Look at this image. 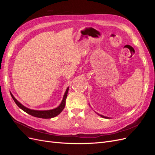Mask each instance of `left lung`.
Returning a JSON list of instances; mask_svg holds the SVG:
<instances>
[{"label":"left lung","mask_w":155,"mask_h":155,"mask_svg":"<svg viewBox=\"0 0 155 155\" xmlns=\"http://www.w3.org/2000/svg\"><path fill=\"white\" fill-rule=\"evenodd\" d=\"M101 117H103V118H107V117H105V116H102V115H100Z\"/></svg>","instance_id":"left-lung-1"}]
</instances>
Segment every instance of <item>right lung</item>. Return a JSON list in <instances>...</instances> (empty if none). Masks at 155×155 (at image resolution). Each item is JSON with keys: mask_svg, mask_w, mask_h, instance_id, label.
Masks as SVG:
<instances>
[{"mask_svg": "<svg viewBox=\"0 0 155 155\" xmlns=\"http://www.w3.org/2000/svg\"><path fill=\"white\" fill-rule=\"evenodd\" d=\"M68 91V87L67 88L66 92H65V93H64V95L63 96V99L60 105L58 107L55 108V109H54L49 110H31L30 109H28V108H26L25 106H23L21 104H20V103L18 102L15 97H14V96L12 95V94H11V96L13 98V100H14V101H15V103L17 104V105L19 108H21L22 110L26 112V113H28V114H30L33 116L37 117V118L47 119V118H54V117L58 116L64 109V106H65V103H66V99L67 97Z\"/></svg>", "mask_w": 155, "mask_h": 155, "instance_id": "right-lung-1", "label": "right lung"}]
</instances>
